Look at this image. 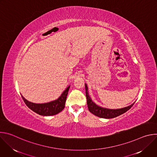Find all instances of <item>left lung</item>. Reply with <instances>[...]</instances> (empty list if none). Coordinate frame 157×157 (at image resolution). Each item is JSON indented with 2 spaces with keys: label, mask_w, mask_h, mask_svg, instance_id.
<instances>
[{
  "label": "left lung",
  "mask_w": 157,
  "mask_h": 157,
  "mask_svg": "<svg viewBox=\"0 0 157 157\" xmlns=\"http://www.w3.org/2000/svg\"><path fill=\"white\" fill-rule=\"evenodd\" d=\"M85 89H86V96L87 98V104L89 110L91 112L92 114L94 115L104 119H112L116 117L127 112L129 110L132 105L135 103L134 102L131 105L127 106L125 107H123L121 109H108L105 107H102L97 105L95 102H94L91 97L89 96V92H88V87L87 84L85 83Z\"/></svg>",
  "instance_id": "1"
}]
</instances>
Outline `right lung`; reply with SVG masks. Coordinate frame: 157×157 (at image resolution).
<instances>
[{"label":"right lung","mask_w":157,"mask_h":157,"mask_svg":"<svg viewBox=\"0 0 157 157\" xmlns=\"http://www.w3.org/2000/svg\"><path fill=\"white\" fill-rule=\"evenodd\" d=\"M70 87V86L67 87L57 99L45 103H33L27 101L23 96H21V97L29 108L36 114L43 116H53L59 113L64 108L67 95H68Z\"/></svg>","instance_id":"add662e5"}]
</instances>
